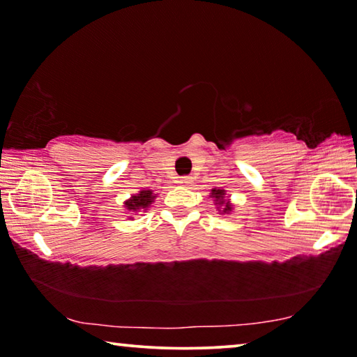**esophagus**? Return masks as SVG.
<instances>
[{
  "mask_svg": "<svg viewBox=\"0 0 357 357\" xmlns=\"http://www.w3.org/2000/svg\"><path fill=\"white\" fill-rule=\"evenodd\" d=\"M192 183H193V179H192L190 176H183V178H179V184H181V185H184V187H190V185H192Z\"/></svg>",
  "mask_w": 357,
  "mask_h": 357,
  "instance_id": "esophagus-1",
  "label": "esophagus"
}]
</instances>
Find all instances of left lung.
Masks as SVG:
<instances>
[{"mask_svg": "<svg viewBox=\"0 0 357 357\" xmlns=\"http://www.w3.org/2000/svg\"><path fill=\"white\" fill-rule=\"evenodd\" d=\"M211 198H214L215 204L219 206L217 209H219L220 214L231 213L233 204L228 202V198H225V190H223V189H213V190H211Z\"/></svg>", "mask_w": 357, "mask_h": 357, "instance_id": "left-lung-1", "label": "left lung"}]
</instances>
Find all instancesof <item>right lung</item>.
Here are the masks:
<instances>
[{"instance_id":"obj_1","label":"right lung","mask_w":357,"mask_h":357,"mask_svg":"<svg viewBox=\"0 0 357 357\" xmlns=\"http://www.w3.org/2000/svg\"><path fill=\"white\" fill-rule=\"evenodd\" d=\"M155 193L153 190H140L137 195H132L128 202L124 203V208L128 211H132V213H138V211H146L151 203L154 202Z\"/></svg>"}]
</instances>
